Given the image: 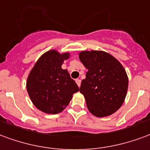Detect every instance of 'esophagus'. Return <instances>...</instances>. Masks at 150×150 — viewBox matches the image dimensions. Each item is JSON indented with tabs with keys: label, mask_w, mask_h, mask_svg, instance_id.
<instances>
[{
	"label": "esophagus",
	"mask_w": 150,
	"mask_h": 150,
	"mask_svg": "<svg viewBox=\"0 0 150 150\" xmlns=\"http://www.w3.org/2000/svg\"><path fill=\"white\" fill-rule=\"evenodd\" d=\"M75 81H76V85L78 86V87H80V86H81V80H80V79H76V80H75Z\"/></svg>",
	"instance_id": "1"
}]
</instances>
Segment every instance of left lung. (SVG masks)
<instances>
[{
    "label": "left lung",
    "instance_id": "obj_1",
    "mask_svg": "<svg viewBox=\"0 0 150 150\" xmlns=\"http://www.w3.org/2000/svg\"><path fill=\"white\" fill-rule=\"evenodd\" d=\"M79 58L88 69L80 92L86 98L88 110L98 117L115 112L127 93L128 76L120 62L103 51H86Z\"/></svg>",
    "mask_w": 150,
    "mask_h": 150
}]
</instances>
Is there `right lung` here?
Instances as JSON below:
<instances>
[{"label": "right lung", "mask_w": 150, "mask_h": 150, "mask_svg": "<svg viewBox=\"0 0 150 150\" xmlns=\"http://www.w3.org/2000/svg\"><path fill=\"white\" fill-rule=\"evenodd\" d=\"M69 53L50 50L38 59L30 72L26 87L32 102L38 110L56 114L67 106L79 88L66 69H62Z\"/></svg>", "instance_id": "1"}]
</instances>
